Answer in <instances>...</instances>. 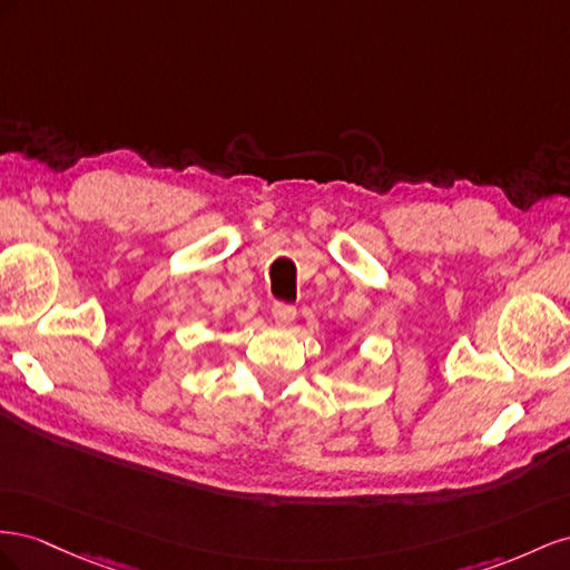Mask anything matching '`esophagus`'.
<instances>
[{"label": "esophagus", "mask_w": 570, "mask_h": 570, "mask_svg": "<svg viewBox=\"0 0 570 570\" xmlns=\"http://www.w3.org/2000/svg\"><path fill=\"white\" fill-rule=\"evenodd\" d=\"M272 320L279 324V327H288V324L296 320V307L286 305V303H274L272 305Z\"/></svg>", "instance_id": "34e87169"}]
</instances>
